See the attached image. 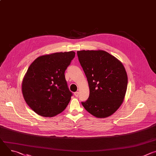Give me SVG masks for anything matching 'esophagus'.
Listing matches in <instances>:
<instances>
[{
	"instance_id": "obj_1",
	"label": "esophagus",
	"mask_w": 156,
	"mask_h": 156,
	"mask_svg": "<svg viewBox=\"0 0 156 156\" xmlns=\"http://www.w3.org/2000/svg\"><path fill=\"white\" fill-rule=\"evenodd\" d=\"M79 94H80V93L79 92H75V96L76 97H78L79 96Z\"/></svg>"
}]
</instances>
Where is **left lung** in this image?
Here are the masks:
<instances>
[{"instance_id": "left-lung-1", "label": "left lung", "mask_w": 156, "mask_h": 156, "mask_svg": "<svg viewBox=\"0 0 156 156\" xmlns=\"http://www.w3.org/2000/svg\"><path fill=\"white\" fill-rule=\"evenodd\" d=\"M86 76L90 96L81 102L87 112L103 119L114 114L122 104L126 92L128 76L122 63L102 50L77 51Z\"/></svg>"}]
</instances>
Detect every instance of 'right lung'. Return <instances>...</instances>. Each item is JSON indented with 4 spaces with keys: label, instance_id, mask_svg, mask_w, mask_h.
<instances>
[{
    "label": "right lung",
    "instance_id": "right-lung-1",
    "mask_svg": "<svg viewBox=\"0 0 156 156\" xmlns=\"http://www.w3.org/2000/svg\"><path fill=\"white\" fill-rule=\"evenodd\" d=\"M73 51L38 57L29 66L21 84L28 106L39 115L52 117L62 112L71 100L65 71L75 57Z\"/></svg>",
    "mask_w": 156,
    "mask_h": 156
}]
</instances>
